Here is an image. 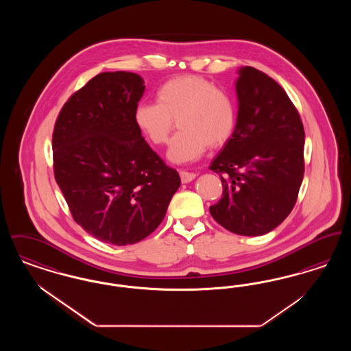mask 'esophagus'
Listing matches in <instances>:
<instances>
[{
    "label": "esophagus",
    "instance_id": "esophagus-1",
    "mask_svg": "<svg viewBox=\"0 0 351 351\" xmlns=\"http://www.w3.org/2000/svg\"><path fill=\"white\" fill-rule=\"evenodd\" d=\"M179 173H180L182 183H189V182H192V180L196 178V173L188 172V171H183V169H182Z\"/></svg>",
    "mask_w": 351,
    "mask_h": 351
}]
</instances>
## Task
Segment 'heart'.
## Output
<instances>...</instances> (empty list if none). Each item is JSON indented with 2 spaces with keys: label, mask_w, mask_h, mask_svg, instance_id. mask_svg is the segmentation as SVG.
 Here are the masks:
<instances>
[{
  "label": "heart",
  "mask_w": 351,
  "mask_h": 351,
  "mask_svg": "<svg viewBox=\"0 0 351 351\" xmlns=\"http://www.w3.org/2000/svg\"><path fill=\"white\" fill-rule=\"evenodd\" d=\"M156 102H141L134 110V123L152 145H166L175 121L180 132L168 149V159L183 165L200 159L208 147L223 146L237 126L233 97L196 75H183L162 84Z\"/></svg>",
  "instance_id": "obj_1"
}]
</instances>
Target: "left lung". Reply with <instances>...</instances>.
Wrapping results in <instances>:
<instances>
[{"instance_id":"obj_1","label":"left lung","mask_w":351,"mask_h":351,"mask_svg":"<svg viewBox=\"0 0 351 351\" xmlns=\"http://www.w3.org/2000/svg\"><path fill=\"white\" fill-rule=\"evenodd\" d=\"M235 83L238 117L212 162L222 197L212 217L238 235H263L293 209L304 178V126L283 88L262 71L242 67Z\"/></svg>"}]
</instances>
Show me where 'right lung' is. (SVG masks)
Listing matches in <instances>:
<instances>
[{"instance_id":"1","label":"right lung","mask_w":351,"mask_h":351,"mask_svg":"<svg viewBox=\"0 0 351 351\" xmlns=\"http://www.w3.org/2000/svg\"><path fill=\"white\" fill-rule=\"evenodd\" d=\"M143 83L133 72L99 73L68 99L52 134L53 173L72 217L116 246L150 235L180 186L134 123Z\"/></svg>"}]
</instances>
